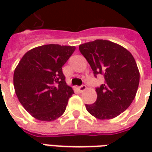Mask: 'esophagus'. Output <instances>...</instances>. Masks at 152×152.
<instances>
[{"label":"esophagus","mask_w":152,"mask_h":152,"mask_svg":"<svg viewBox=\"0 0 152 152\" xmlns=\"http://www.w3.org/2000/svg\"><path fill=\"white\" fill-rule=\"evenodd\" d=\"M86 86L85 85H82V86H80L78 87V90H79V92H83L84 90H86Z\"/></svg>","instance_id":"1"}]
</instances>
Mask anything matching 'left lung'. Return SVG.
<instances>
[{
	"mask_svg": "<svg viewBox=\"0 0 152 152\" xmlns=\"http://www.w3.org/2000/svg\"><path fill=\"white\" fill-rule=\"evenodd\" d=\"M79 50L94 76L105 79L96 88V102L86 104L87 111L100 120L117 116L130 106L138 88L140 75L134 57L124 47L105 40L82 44Z\"/></svg>",
	"mask_w": 152,
	"mask_h": 152,
	"instance_id": "8db88e82",
	"label": "left lung"
}]
</instances>
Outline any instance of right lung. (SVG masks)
Listing matches in <instances>:
<instances>
[{
	"label": "right lung",
	"mask_w": 152,
	"mask_h": 152,
	"mask_svg": "<svg viewBox=\"0 0 152 152\" xmlns=\"http://www.w3.org/2000/svg\"><path fill=\"white\" fill-rule=\"evenodd\" d=\"M75 46L45 45L29 50L14 73L15 93L26 111L42 121H52L66 110L73 89L66 85L63 66Z\"/></svg>",
	"instance_id": "obj_1"
}]
</instances>
